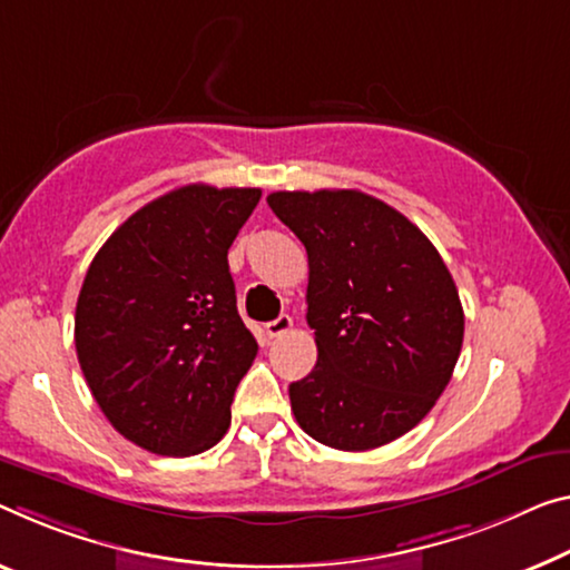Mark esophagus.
I'll list each match as a JSON object with an SVG mask.
<instances>
[{"mask_svg": "<svg viewBox=\"0 0 570 570\" xmlns=\"http://www.w3.org/2000/svg\"><path fill=\"white\" fill-rule=\"evenodd\" d=\"M293 328V318L291 315H277L275 321H269V323H265V334L269 336V338H279L283 334H287V331Z\"/></svg>", "mask_w": 570, "mask_h": 570, "instance_id": "obj_1", "label": "esophagus"}]
</instances>
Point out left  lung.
<instances>
[{"label": "left lung", "mask_w": 570, "mask_h": 570, "mask_svg": "<svg viewBox=\"0 0 570 570\" xmlns=\"http://www.w3.org/2000/svg\"><path fill=\"white\" fill-rule=\"evenodd\" d=\"M275 216L308 252L318 362L291 384L297 425L338 451H370L423 420L463 344L456 283L431 239L362 190H277Z\"/></svg>", "instance_id": "obj_1"}]
</instances>
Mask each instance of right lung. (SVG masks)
Returning <instances> with one entry per match:
<instances>
[{"label": "right lung", "mask_w": 570, "mask_h": 570, "mask_svg": "<svg viewBox=\"0 0 570 570\" xmlns=\"http://www.w3.org/2000/svg\"><path fill=\"white\" fill-rule=\"evenodd\" d=\"M259 196L190 183L96 252L76 303V354L101 413L139 449L196 456L229 431L257 341L226 255Z\"/></svg>", "instance_id": "right-lung-1"}]
</instances>
